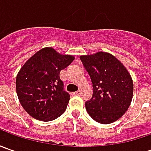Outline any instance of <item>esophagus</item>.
Returning a JSON list of instances; mask_svg holds the SVG:
<instances>
[{
	"label": "esophagus",
	"mask_w": 151,
	"mask_h": 151,
	"mask_svg": "<svg viewBox=\"0 0 151 151\" xmlns=\"http://www.w3.org/2000/svg\"><path fill=\"white\" fill-rule=\"evenodd\" d=\"M81 94V91H75L74 93H73V95L74 96H80Z\"/></svg>",
	"instance_id": "34e87169"
}]
</instances>
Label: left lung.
<instances>
[{
	"label": "left lung",
	"mask_w": 151,
	"mask_h": 151,
	"mask_svg": "<svg viewBox=\"0 0 151 151\" xmlns=\"http://www.w3.org/2000/svg\"><path fill=\"white\" fill-rule=\"evenodd\" d=\"M80 59L90 76L93 94L86 109L95 121L107 124L121 118L129 107L134 84L124 65L111 54L98 52Z\"/></svg>",
	"instance_id": "1"
}]
</instances>
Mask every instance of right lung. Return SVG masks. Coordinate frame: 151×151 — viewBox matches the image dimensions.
<instances>
[{
    "label": "right lung",
    "instance_id": "1",
    "mask_svg": "<svg viewBox=\"0 0 151 151\" xmlns=\"http://www.w3.org/2000/svg\"><path fill=\"white\" fill-rule=\"evenodd\" d=\"M72 55H60L53 48H44L27 61L16 79L21 105L33 119L48 122L66 109L70 94L60 78L62 70L74 60Z\"/></svg>",
    "mask_w": 151,
    "mask_h": 151
}]
</instances>
